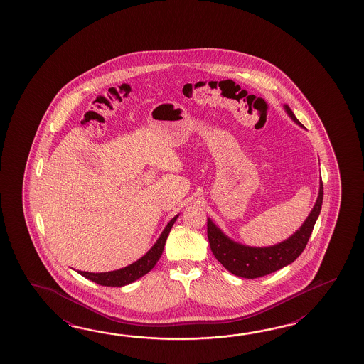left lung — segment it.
Returning <instances> with one entry per match:
<instances>
[{
    "label": "left lung",
    "mask_w": 364,
    "mask_h": 364,
    "mask_svg": "<svg viewBox=\"0 0 364 364\" xmlns=\"http://www.w3.org/2000/svg\"><path fill=\"white\" fill-rule=\"evenodd\" d=\"M285 110L295 124H301L294 113L291 112V109L289 108V105H285ZM323 195L324 188L323 182L320 181V190L315 207L312 208L309 217L299 228V230H296L287 240L269 247H250L237 243L228 238L224 232L212 223V220L208 218L207 234L209 246L213 255L228 271L243 279L263 277L287 267L289 264L293 263L307 246L311 232L314 230L317 217L321 210Z\"/></svg>",
    "instance_id": "8db88e82"
}]
</instances>
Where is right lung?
<instances>
[{
    "mask_svg": "<svg viewBox=\"0 0 364 364\" xmlns=\"http://www.w3.org/2000/svg\"><path fill=\"white\" fill-rule=\"evenodd\" d=\"M177 217H178V215L171 218V221L166 225V228L164 229V232H161L160 238L157 240L152 248L148 251L146 255L140 257L139 260H136L135 263L130 264V265L121 268V269H117V271L104 272V273L77 271V273L82 274L85 279H91L93 282L102 285V287H124V285H129V284H132L140 277H143L144 274H147L148 272L155 267L156 263L159 262V259L161 257L165 242H166V238L171 232V226L176 223Z\"/></svg>",
    "mask_w": 364,
    "mask_h": 364,
    "instance_id": "obj_1",
    "label": "right lung"
}]
</instances>
